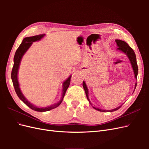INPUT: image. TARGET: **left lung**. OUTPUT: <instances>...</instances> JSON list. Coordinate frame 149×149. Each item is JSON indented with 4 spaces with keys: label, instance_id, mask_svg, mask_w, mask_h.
Instances as JSON below:
<instances>
[{
    "label": "left lung",
    "instance_id": "left-lung-1",
    "mask_svg": "<svg viewBox=\"0 0 149 149\" xmlns=\"http://www.w3.org/2000/svg\"><path fill=\"white\" fill-rule=\"evenodd\" d=\"M115 42H116L117 45H118V49L124 52L125 54H126V55L127 56L128 58L130 60V63H131V65H132L135 78L137 79V74H138V66H137V63L136 56V54H135L134 50L129 46V45L127 43L124 41H123V40H116ZM83 88L85 91V93H86V95L87 99L88 100L89 103L91 104V103L90 102V101L89 100V97H88V94H89L88 89L86 86V84L84 81L83 82ZM136 86H137V83H136V84H135L134 90L136 89ZM120 107H121V106L118 107H117V108H115V109H111V110H104V109H99V108H97L95 107H93V108L94 109H96L99 111H101V112H112V111H117L118 109H119Z\"/></svg>",
    "mask_w": 149,
    "mask_h": 149
}]
</instances>
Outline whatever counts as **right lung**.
I'll return each instance as SVG.
<instances>
[{
  "instance_id": "1",
  "label": "right lung",
  "mask_w": 149,
  "mask_h": 149,
  "mask_svg": "<svg viewBox=\"0 0 149 149\" xmlns=\"http://www.w3.org/2000/svg\"><path fill=\"white\" fill-rule=\"evenodd\" d=\"M45 35V34L35 35V36H33V37H26L23 40V41H22V43L20 45L19 47L17 48V51L15 53V56H14V58H13V66L12 70V73H11V78L12 80L13 85V87H14L15 91L17 94L18 97H19L26 106H29L30 109L38 112L48 111L51 109H55V108L57 107L58 106H59L60 105V104L61 103L63 100V97L65 95L66 90L69 87L70 84L71 78V76H70V77L66 81H65L64 83H63V92H62V97H61V100L59 102H58L57 103H55L54 104H52L51 106L46 107H38L37 106L33 105L32 104H31L30 102L27 101V100H26V99L25 97V96H24V94L21 92L19 83V81H18L17 75H18V71H19V66H20L22 58L23 57L24 54L26 53V52L28 50L29 48L30 47L31 45H32L33 42L39 41V40H41Z\"/></svg>"
}]
</instances>
